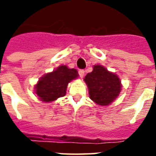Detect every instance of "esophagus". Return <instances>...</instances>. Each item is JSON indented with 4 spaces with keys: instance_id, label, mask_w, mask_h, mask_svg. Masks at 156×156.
Returning <instances> with one entry per match:
<instances>
[{
    "instance_id": "esophagus-1",
    "label": "esophagus",
    "mask_w": 156,
    "mask_h": 156,
    "mask_svg": "<svg viewBox=\"0 0 156 156\" xmlns=\"http://www.w3.org/2000/svg\"><path fill=\"white\" fill-rule=\"evenodd\" d=\"M78 73H79V75H80V77L82 78L84 77V75H85V71L83 70V69H80V70L78 71Z\"/></svg>"
}]
</instances>
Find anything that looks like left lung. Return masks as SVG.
<instances>
[{
  "label": "left lung",
  "mask_w": 156,
  "mask_h": 156,
  "mask_svg": "<svg viewBox=\"0 0 156 156\" xmlns=\"http://www.w3.org/2000/svg\"><path fill=\"white\" fill-rule=\"evenodd\" d=\"M90 99L100 106H108L118 97L122 84L115 73L101 65H95L93 70L84 78Z\"/></svg>",
  "instance_id": "left-lung-1"
}]
</instances>
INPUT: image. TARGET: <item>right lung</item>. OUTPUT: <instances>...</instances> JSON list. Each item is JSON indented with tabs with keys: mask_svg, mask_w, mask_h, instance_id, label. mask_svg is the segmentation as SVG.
Segmentation results:
<instances>
[{
	"mask_svg": "<svg viewBox=\"0 0 156 156\" xmlns=\"http://www.w3.org/2000/svg\"><path fill=\"white\" fill-rule=\"evenodd\" d=\"M75 69L66 66H60L55 70L45 73L35 85V92L39 100L44 103H51L66 94L68 84L78 78Z\"/></svg>",
	"mask_w": 156,
	"mask_h": 156,
	"instance_id": "1",
	"label": "right lung"
}]
</instances>
